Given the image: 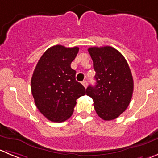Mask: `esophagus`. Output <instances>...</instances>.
<instances>
[{
    "mask_svg": "<svg viewBox=\"0 0 158 158\" xmlns=\"http://www.w3.org/2000/svg\"><path fill=\"white\" fill-rule=\"evenodd\" d=\"M82 85H83L84 87H85V88H86L87 86H88V81H87L86 80L83 81H82Z\"/></svg>",
    "mask_w": 158,
    "mask_h": 158,
    "instance_id": "obj_1",
    "label": "esophagus"
}]
</instances>
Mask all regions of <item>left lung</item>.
Instances as JSON below:
<instances>
[{"mask_svg": "<svg viewBox=\"0 0 158 158\" xmlns=\"http://www.w3.org/2000/svg\"><path fill=\"white\" fill-rule=\"evenodd\" d=\"M96 73V85L87 88L94 109L104 120L116 118L130 105L133 92V79L128 63L112 46L88 49Z\"/></svg>", "mask_w": 158, "mask_h": 158, "instance_id": "8db88e82", "label": "left lung"}]
</instances>
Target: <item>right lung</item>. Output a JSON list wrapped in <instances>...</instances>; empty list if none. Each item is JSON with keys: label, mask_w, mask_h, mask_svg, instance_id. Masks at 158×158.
Instances as JSON below:
<instances>
[{"label": "right lung", "mask_w": 158, "mask_h": 158, "mask_svg": "<svg viewBox=\"0 0 158 158\" xmlns=\"http://www.w3.org/2000/svg\"><path fill=\"white\" fill-rule=\"evenodd\" d=\"M79 48L56 45L49 48L40 59L31 79L35 104L47 119L61 123L73 112L76 100L86 93L70 67Z\"/></svg>", "instance_id": "obj_1"}]
</instances>
